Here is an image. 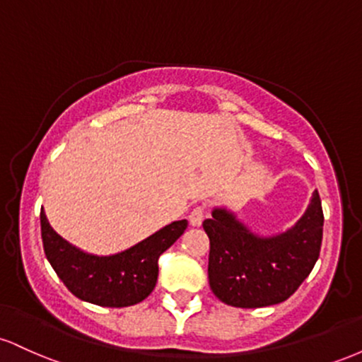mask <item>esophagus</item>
<instances>
[{
    "label": "esophagus",
    "mask_w": 362,
    "mask_h": 362,
    "mask_svg": "<svg viewBox=\"0 0 362 362\" xmlns=\"http://www.w3.org/2000/svg\"><path fill=\"white\" fill-rule=\"evenodd\" d=\"M204 218H206V207L197 206L194 207L192 213L189 214V223L192 224V226H201L202 221H204Z\"/></svg>",
    "instance_id": "1"
}]
</instances>
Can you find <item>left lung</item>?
<instances>
[{
    "instance_id": "1",
    "label": "left lung",
    "mask_w": 362,
    "mask_h": 362,
    "mask_svg": "<svg viewBox=\"0 0 362 362\" xmlns=\"http://www.w3.org/2000/svg\"><path fill=\"white\" fill-rule=\"evenodd\" d=\"M202 226L209 236L207 274L214 296L236 308H262L288 300L317 264L322 201L315 190L300 221L274 236L252 233L223 207H216Z\"/></svg>"
}]
</instances>
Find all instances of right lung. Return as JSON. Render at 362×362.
<instances>
[{
  "label": "right lung",
  "mask_w": 362,
  "mask_h": 362,
  "mask_svg": "<svg viewBox=\"0 0 362 362\" xmlns=\"http://www.w3.org/2000/svg\"><path fill=\"white\" fill-rule=\"evenodd\" d=\"M185 228L187 219L173 221L127 250L98 257L66 242L40 211L44 252L57 277L76 298L109 308L136 305L151 294L158 279V259L184 235Z\"/></svg>",
  "instance_id": "add662e5"
}]
</instances>
